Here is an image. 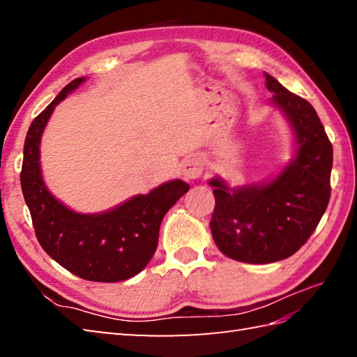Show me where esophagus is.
<instances>
[{
	"mask_svg": "<svg viewBox=\"0 0 357 357\" xmlns=\"http://www.w3.org/2000/svg\"><path fill=\"white\" fill-rule=\"evenodd\" d=\"M204 172V162L198 156H188L181 164V173L185 179L199 178Z\"/></svg>",
	"mask_w": 357,
	"mask_h": 357,
	"instance_id": "34e87169",
	"label": "esophagus"
}]
</instances>
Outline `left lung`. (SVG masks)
I'll list each match as a JSON object with an SVG mask.
<instances>
[{"label":"left lung","mask_w":357,"mask_h":357,"mask_svg":"<svg viewBox=\"0 0 357 357\" xmlns=\"http://www.w3.org/2000/svg\"><path fill=\"white\" fill-rule=\"evenodd\" d=\"M271 102L296 135V158L270 183L230 190L213 178L210 229L218 248L234 261L268 264L290 257L316 230L330 201L333 146L313 105L265 73Z\"/></svg>","instance_id":"1"}]
</instances>
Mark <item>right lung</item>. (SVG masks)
Masks as SVG:
<instances>
[{
    "mask_svg": "<svg viewBox=\"0 0 357 357\" xmlns=\"http://www.w3.org/2000/svg\"><path fill=\"white\" fill-rule=\"evenodd\" d=\"M84 78L69 82L29 127L21 169V190L36 239L61 267L86 280L119 282L146 267L158 247L159 227L174 202L190 190L181 179L138 195L116 208L82 215L67 208L45 187L40 169V141L53 109Z\"/></svg>",
    "mask_w": 357,
    "mask_h": 357,
    "instance_id": "add662e5",
    "label": "right lung"
}]
</instances>
